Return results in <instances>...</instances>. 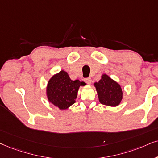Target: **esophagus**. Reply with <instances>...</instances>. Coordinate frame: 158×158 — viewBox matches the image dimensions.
Segmentation results:
<instances>
[{
  "instance_id": "34e87169",
  "label": "esophagus",
  "mask_w": 158,
  "mask_h": 158,
  "mask_svg": "<svg viewBox=\"0 0 158 158\" xmlns=\"http://www.w3.org/2000/svg\"><path fill=\"white\" fill-rule=\"evenodd\" d=\"M84 81H85L87 84H90L91 83V78H89V77L85 78V79H84Z\"/></svg>"
}]
</instances>
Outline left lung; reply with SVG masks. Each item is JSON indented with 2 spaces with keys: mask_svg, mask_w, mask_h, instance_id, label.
Wrapping results in <instances>:
<instances>
[{
  "mask_svg": "<svg viewBox=\"0 0 158 158\" xmlns=\"http://www.w3.org/2000/svg\"><path fill=\"white\" fill-rule=\"evenodd\" d=\"M94 85L96 88L101 103L110 106H117L121 102L123 91L120 85L109 76L103 74L101 80L95 82Z\"/></svg>",
  "mask_w": 158,
  "mask_h": 158,
  "instance_id": "left-lung-1",
  "label": "left lung"
}]
</instances>
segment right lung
<instances>
[{
  "label": "right lung",
  "mask_w": 158,
  "mask_h": 158,
  "mask_svg": "<svg viewBox=\"0 0 158 158\" xmlns=\"http://www.w3.org/2000/svg\"><path fill=\"white\" fill-rule=\"evenodd\" d=\"M81 85H85L79 80H71L67 72L61 71L49 81L47 89L48 99L60 109H66L75 103Z\"/></svg>",
  "instance_id": "right-lung-1"
}]
</instances>
